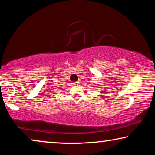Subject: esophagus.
I'll return each instance as SVG.
<instances>
[{"mask_svg":"<svg viewBox=\"0 0 155 155\" xmlns=\"http://www.w3.org/2000/svg\"><path fill=\"white\" fill-rule=\"evenodd\" d=\"M72 83L74 85H78V84H79V82H78V81H76V82H73Z\"/></svg>","mask_w":155,"mask_h":155,"instance_id":"1","label":"esophagus"}]
</instances>
